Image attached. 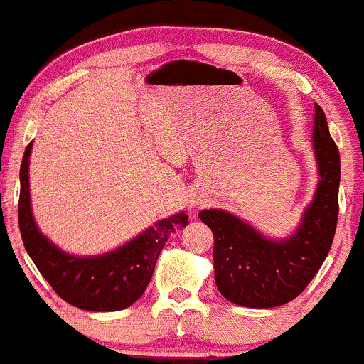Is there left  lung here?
Returning <instances> with one entry per match:
<instances>
[{
	"instance_id": "obj_1",
	"label": "left lung",
	"mask_w": 364,
	"mask_h": 364,
	"mask_svg": "<svg viewBox=\"0 0 364 364\" xmlns=\"http://www.w3.org/2000/svg\"><path fill=\"white\" fill-rule=\"evenodd\" d=\"M314 146L320 182L300 230L271 242L220 209L200 211L215 237V279L226 300L250 309H272L300 296L328 255L339 216L341 156L323 110L315 105Z\"/></svg>"
}]
</instances>
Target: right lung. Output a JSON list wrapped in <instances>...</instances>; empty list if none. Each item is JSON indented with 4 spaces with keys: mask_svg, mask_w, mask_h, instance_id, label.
I'll list each match as a JSON object with an SVG mask.
<instances>
[{
    "mask_svg": "<svg viewBox=\"0 0 364 364\" xmlns=\"http://www.w3.org/2000/svg\"><path fill=\"white\" fill-rule=\"evenodd\" d=\"M32 143L25 148L20 166L18 226L25 250L41 274L64 301L81 310L117 311L131 306L153 276L156 259L175 226H186L189 218L178 213L158 221L138 238L100 257H73L54 247L38 233L30 211L28 156Z\"/></svg>",
    "mask_w": 364,
    "mask_h": 364,
    "instance_id": "1",
    "label": "right lung"
}]
</instances>
